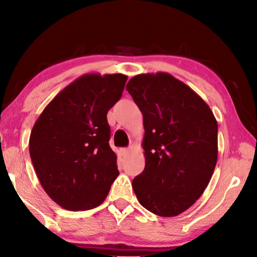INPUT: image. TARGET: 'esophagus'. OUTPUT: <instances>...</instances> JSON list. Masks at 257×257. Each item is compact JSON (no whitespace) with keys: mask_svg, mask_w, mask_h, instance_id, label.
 <instances>
[{"mask_svg":"<svg viewBox=\"0 0 257 257\" xmlns=\"http://www.w3.org/2000/svg\"><path fill=\"white\" fill-rule=\"evenodd\" d=\"M130 150H132V149H130V148H125V149H122V154H123L124 156H127V155L130 153Z\"/></svg>","mask_w":257,"mask_h":257,"instance_id":"esophagus-1","label":"esophagus"}]
</instances>
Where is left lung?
Here are the masks:
<instances>
[{
    "label": "left lung",
    "instance_id": "1",
    "mask_svg": "<svg viewBox=\"0 0 257 257\" xmlns=\"http://www.w3.org/2000/svg\"><path fill=\"white\" fill-rule=\"evenodd\" d=\"M144 118V172L133 180L140 205L173 217L203 195L217 163V121L208 104L187 84L166 72L129 80Z\"/></svg>",
    "mask_w": 257,
    "mask_h": 257
}]
</instances>
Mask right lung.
Returning <instances> with one entry per match:
<instances>
[{"instance_id":"1","label":"right lung","mask_w":257,"mask_h":257,"mask_svg":"<svg viewBox=\"0 0 257 257\" xmlns=\"http://www.w3.org/2000/svg\"><path fill=\"white\" fill-rule=\"evenodd\" d=\"M128 77L83 74L52 99L35 121L29 149L45 193L64 209L101 205L118 177L107 113Z\"/></svg>"}]
</instances>
